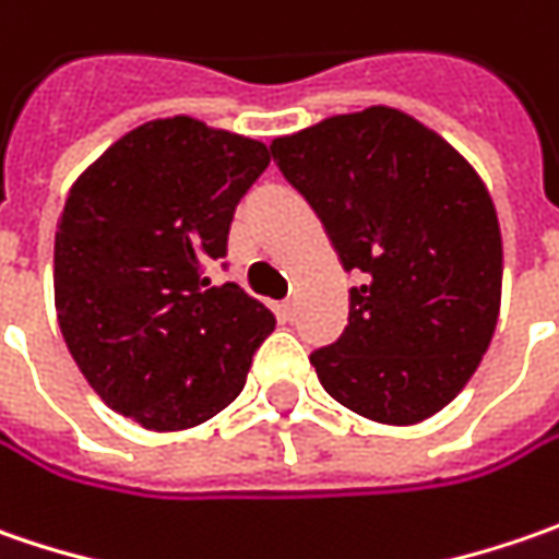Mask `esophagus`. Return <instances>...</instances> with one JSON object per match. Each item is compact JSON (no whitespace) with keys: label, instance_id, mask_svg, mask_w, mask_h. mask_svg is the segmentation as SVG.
Returning <instances> with one entry per match:
<instances>
[{"label":"esophagus","instance_id":"1","mask_svg":"<svg viewBox=\"0 0 559 559\" xmlns=\"http://www.w3.org/2000/svg\"><path fill=\"white\" fill-rule=\"evenodd\" d=\"M278 316L284 319V322H290V319L297 316V304H294V300H284V304H278Z\"/></svg>","mask_w":559,"mask_h":559}]
</instances>
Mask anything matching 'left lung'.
<instances>
[{
	"label": "left lung",
	"mask_w": 559,
	"mask_h": 559,
	"mask_svg": "<svg viewBox=\"0 0 559 559\" xmlns=\"http://www.w3.org/2000/svg\"><path fill=\"white\" fill-rule=\"evenodd\" d=\"M272 156L359 278L344 334L309 356L322 388L372 423L435 416L473 378L500 316L503 243L485 181L391 106L275 136Z\"/></svg>",
	"instance_id": "obj_1"
}]
</instances>
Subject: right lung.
Returning a JSON list of instances; mask_svg holds the SVG:
<instances>
[{
	"label": "right lung",
	"instance_id": "obj_1",
	"mask_svg": "<svg viewBox=\"0 0 559 559\" xmlns=\"http://www.w3.org/2000/svg\"><path fill=\"white\" fill-rule=\"evenodd\" d=\"M269 162L265 143L175 115L128 131L71 183L52 272L61 337L131 423L193 428L243 391L275 316L206 269Z\"/></svg>",
	"mask_w": 559,
	"mask_h": 559
}]
</instances>
